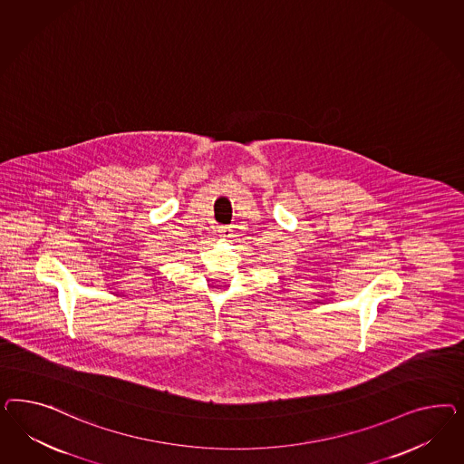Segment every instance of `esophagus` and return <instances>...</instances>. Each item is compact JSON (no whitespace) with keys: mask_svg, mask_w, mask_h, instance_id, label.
<instances>
[{"mask_svg":"<svg viewBox=\"0 0 464 464\" xmlns=\"http://www.w3.org/2000/svg\"><path fill=\"white\" fill-rule=\"evenodd\" d=\"M218 233H219V238L227 239L231 238L233 229H231V226H221V227L218 229Z\"/></svg>","mask_w":464,"mask_h":464,"instance_id":"1","label":"esophagus"}]
</instances>
